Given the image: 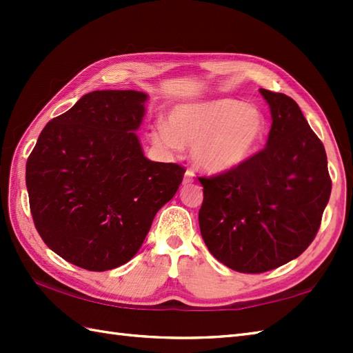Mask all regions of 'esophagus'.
I'll use <instances>...</instances> for the list:
<instances>
[{"label": "esophagus", "mask_w": 353, "mask_h": 353, "mask_svg": "<svg viewBox=\"0 0 353 353\" xmlns=\"http://www.w3.org/2000/svg\"><path fill=\"white\" fill-rule=\"evenodd\" d=\"M192 182H194V172L191 170H188L183 176V183L186 185V183H192Z\"/></svg>", "instance_id": "1"}]
</instances>
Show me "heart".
Returning a JSON list of instances; mask_svg holds the SVG:
<instances>
[{"label": "heart", "mask_w": 353, "mask_h": 353, "mask_svg": "<svg viewBox=\"0 0 353 353\" xmlns=\"http://www.w3.org/2000/svg\"><path fill=\"white\" fill-rule=\"evenodd\" d=\"M267 133L262 112L232 99L181 104L170 112L168 125L152 130V142L167 152L191 145V157L208 172L234 170L258 152Z\"/></svg>", "instance_id": "obj_1"}]
</instances>
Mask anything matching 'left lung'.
<instances>
[{"label":"left lung","mask_w":353,"mask_h":353,"mask_svg":"<svg viewBox=\"0 0 353 353\" xmlns=\"http://www.w3.org/2000/svg\"><path fill=\"white\" fill-rule=\"evenodd\" d=\"M272 110L267 147L239 167L199 177L201 238L239 273H264L302 254L316 238L332 181L323 142L291 97L259 89Z\"/></svg>","instance_id":"left-lung-1"}]
</instances>
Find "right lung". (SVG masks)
<instances>
[{
	"mask_svg": "<svg viewBox=\"0 0 353 353\" xmlns=\"http://www.w3.org/2000/svg\"><path fill=\"white\" fill-rule=\"evenodd\" d=\"M147 95L94 91L43 127L26 168L43 243L89 272L129 262L156 212L183 181L179 163L148 161L134 130Z\"/></svg>",
	"mask_w": 353,
	"mask_h": 353,
	"instance_id": "right-lung-1",
	"label": "right lung"
}]
</instances>
